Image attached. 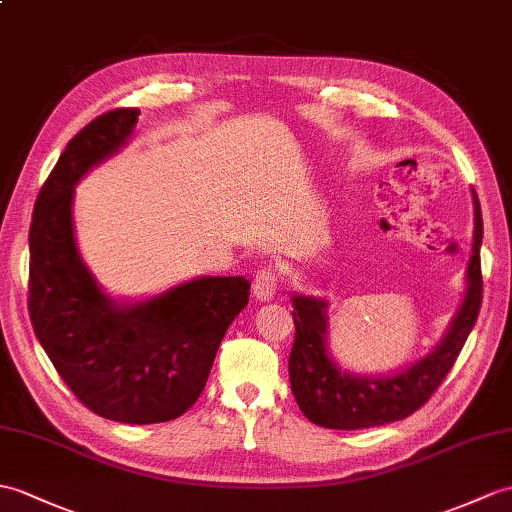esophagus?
I'll list each match as a JSON object with an SVG mask.
<instances>
[{
	"label": "esophagus",
	"instance_id": "1",
	"mask_svg": "<svg viewBox=\"0 0 512 512\" xmlns=\"http://www.w3.org/2000/svg\"><path fill=\"white\" fill-rule=\"evenodd\" d=\"M279 288V272L275 266H264L255 272L253 294L259 301H270Z\"/></svg>",
	"mask_w": 512,
	"mask_h": 512
}]
</instances>
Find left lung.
Instances as JSON below:
<instances>
[{
  "label": "left lung",
  "mask_w": 512,
  "mask_h": 512,
  "mask_svg": "<svg viewBox=\"0 0 512 512\" xmlns=\"http://www.w3.org/2000/svg\"><path fill=\"white\" fill-rule=\"evenodd\" d=\"M475 196V194H473ZM482 213L475 200V235L465 303L432 355L392 377H355L329 360L325 301L294 296V347L288 360L292 395L312 423L329 430H362L401 421L427 403L456 364L482 307Z\"/></svg>",
  "instance_id": "obj_1"
}]
</instances>
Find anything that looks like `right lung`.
Returning a JSON list of instances; mask_svg holds the SVG:
<instances>
[{
  "label": "right lung",
  "mask_w": 512,
  "mask_h": 512,
  "mask_svg": "<svg viewBox=\"0 0 512 512\" xmlns=\"http://www.w3.org/2000/svg\"><path fill=\"white\" fill-rule=\"evenodd\" d=\"M139 109H113L69 139L30 224L28 312L47 358L98 417L148 425L181 417L207 384L229 325L248 303L244 277H205L117 307L82 266L71 227L74 185L133 133Z\"/></svg>",
  "instance_id": "add662e5"
}]
</instances>
